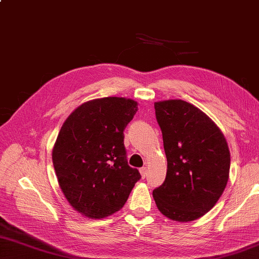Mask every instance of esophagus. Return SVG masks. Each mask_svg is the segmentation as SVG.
<instances>
[{
	"instance_id": "esophagus-1",
	"label": "esophagus",
	"mask_w": 259,
	"mask_h": 259,
	"mask_svg": "<svg viewBox=\"0 0 259 259\" xmlns=\"http://www.w3.org/2000/svg\"><path fill=\"white\" fill-rule=\"evenodd\" d=\"M139 171H140V175H142V178L145 179L146 176H147V168H146V167H142Z\"/></svg>"
}]
</instances>
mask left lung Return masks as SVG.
Returning a JSON list of instances; mask_svg holds the SVG:
<instances>
[{
    "label": "left lung",
    "instance_id": "obj_1",
    "mask_svg": "<svg viewBox=\"0 0 259 259\" xmlns=\"http://www.w3.org/2000/svg\"><path fill=\"white\" fill-rule=\"evenodd\" d=\"M167 159L166 178L153 196L163 215L189 222L218 203L229 180L230 152L222 131L181 100L154 104Z\"/></svg>",
    "mask_w": 259,
    "mask_h": 259
}]
</instances>
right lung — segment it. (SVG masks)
Listing matches in <instances>:
<instances>
[{"instance_id": "add662e5", "label": "right lung", "mask_w": 259, "mask_h": 259, "mask_svg": "<svg viewBox=\"0 0 259 259\" xmlns=\"http://www.w3.org/2000/svg\"><path fill=\"white\" fill-rule=\"evenodd\" d=\"M137 103L104 97L74 110L61 128L52 159L61 190L91 219L120 210L142 176L126 159L123 131Z\"/></svg>"}]
</instances>
